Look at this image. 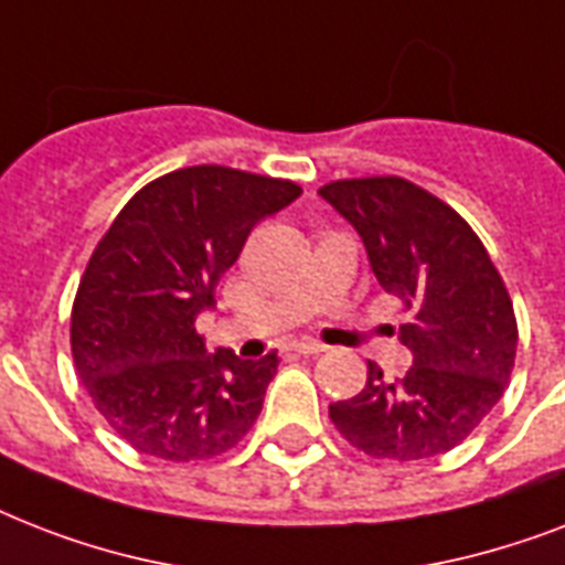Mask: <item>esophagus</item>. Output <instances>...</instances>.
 <instances>
[{
  "instance_id": "obj_1",
  "label": "esophagus",
  "mask_w": 565,
  "mask_h": 565,
  "mask_svg": "<svg viewBox=\"0 0 565 565\" xmlns=\"http://www.w3.org/2000/svg\"><path fill=\"white\" fill-rule=\"evenodd\" d=\"M290 352H299V354H322V352H326V345L317 343V340H292V343H290Z\"/></svg>"
}]
</instances>
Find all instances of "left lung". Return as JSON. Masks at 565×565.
I'll use <instances>...</instances> for the list:
<instances>
[{
    "mask_svg": "<svg viewBox=\"0 0 565 565\" xmlns=\"http://www.w3.org/2000/svg\"><path fill=\"white\" fill-rule=\"evenodd\" d=\"M361 234L372 273L402 301L398 340L413 352L404 377L328 407L349 446L377 460L443 455L495 407L516 361L510 292L481 237L460 213L398 175L340 179L319 188Z\"/></svg>",
    "mask_w": 565,
    "mask_h": 565,
    "instance_id": "left-lung-1",
    "label": "left lung"
}]
</instances>
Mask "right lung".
Returning a JSON list of instances; mask_svg holds the SVG:
<instances>
[{
	"label": "right lung",
	"instance_id": "right-lung-1",
	"mask_svg": "<svg viewBox=\"0 0 565 565\" xmlns=\"http://www.w3.org/2000/svg\"><path fill=\"white\" fill-rule=\"evenodd\" d=\"M296 181L220 163L137 190L93 248L70 317L75 372L114 434L143 455L190 463L246 437L278 370L211 354L195 331L257 222L296 199Z\"/></svg>",
	"mask_w": 565,
	"mask_h": 565
}]
</instances>
